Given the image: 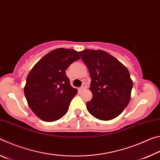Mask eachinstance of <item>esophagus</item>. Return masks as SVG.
Returning <instances> with one entry per match:
<instances>
[{
    "label": "esophagus",
    "instance_id": "obj_1",
    "mask_svg": "<svg viewBox=\"0 0 160 160\" xmlns=\"http://www.w3.org/2000/svg\"><path fill=\"white\" fill-rule=\"evenodd\" d=\"M87 88V85H86V83H85L84 82L83 84H82V85L81 86V88H80V89H79V90H85V89Z\"/></svg>",
    "mask_w": 160,
    "mask_h": 160
}]
</instances>
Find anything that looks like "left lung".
Returning <instances> with one entry per match:
<instances>
[{"mask_svg": "<svg viewBox=\"0 0 160 160\" xmlns=\"http://www.w3.org/2000/svg\"><path fill=\"white\" fill-rule=\"evenodd\" d=\"M91 78L93 97L86 103L94 117L109 121L121 114L131 99L132 81L128 70L111 54L102 50L80 51Z\"/></svg>", "mask_w": 160, "mask_h": 160, "instance_id": "left-lung-1", "label": "left lung"}]
</instances>
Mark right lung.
<instances>
[{
	"label": "right lung",
	"mask_w": 160,
	"mask_h": 160,
	"mask_svg": "<svg viewBox=\"0 0 160 160\" xmlns=\"http://www.w3.org/2000/svg\"><path fill=\"white\" fill-rule=\"evenodd\" d=\"M80 58L73 49L56 48L40 59L30 70L24 92L29 107L42 120L52 122L68 112L78 90L70 85L66 70Z\"/></svg>",
	"instance_id": "1"
}]
</instances>
